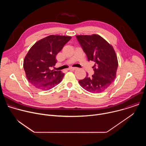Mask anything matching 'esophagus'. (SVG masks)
Returning <instances> with one entry per match:
<instances>
[{
	"instance_id": "obj_1",
	"label": "esophagus",
	"mask_w": 146,
	"mask_h": 146,
	"mask_svg": "<svg viewBox=\"0 0 146 146\" xmlns=\"http://www.w3.org/2000/svg\"><path fill=\"white\" fill-rule=\"evenodd\" d=\"M77 69V68H73V67H70L69 68V70H76Z\"/></svg>"
}]
</instances>
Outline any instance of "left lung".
<instances>
[{
    "instance_id": "1",
    "label": "left lung",
    "mask_w": 146,
    "mask_h": 146,
    "mask_svg": "<svg viewBox=\"0 0 146 146\" xmlns=\"http://www.w3.org/2000/svg\"><path fill=\"white\" fill-rule=\"evenodd\" d=\"M76 38L88 61L94 60V74L78 81L80 85L92 93L105 91L114 80L118 68L117 57L113 47L99 35H78Z\"/></svg>"
}]
</instances>
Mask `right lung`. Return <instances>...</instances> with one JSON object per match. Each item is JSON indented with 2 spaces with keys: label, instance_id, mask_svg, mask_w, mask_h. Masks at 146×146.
Here are the masks:
<instances>
[{
  "label": "right lung",
  "instance_id": "add662e5",
  "mask_svg": "<svg viewBox=\"0 0 146 146\" xmlns=\"http://www.w3.org/2000/svg\"><path fill=\"white\" fill-rule=\"evenodd\" d=\"M70 36L50 35L36 42L24 60V69L31 84L41 90H48L60 82L64 73L54 70L56 56L71 39Z\"/></svg>",
  "mask_w": 146,
  "mask_h": 146
}]
</instances>
